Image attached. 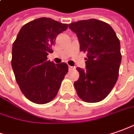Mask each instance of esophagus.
<instances>
[{
  "label": "esophagus",
  "mask_w": 134,
  "mask_h": 134,
  "mask_svg": "<svg viewBox=\"0 0 134 134\" xmlns=\"http://www.w3.org/2000/svg\"><path fill=\"white\" fill-rule=\"evenodd\" d=\"M75 67L69 66V70H75Z\"/></svg>",
  "instance_id": "34e87169"
}]
</instances>
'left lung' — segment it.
Returning <instances> with one entry per match:
<instances>
[{
  "mask_svg": "<svg viewBox=\"0 0 134 134\" xmlns=\"http://www.w3.org/2000/svg\"><path fill=\"white\" fill-rule=\"evenodd\" d=\"M76 34L80 51L87 53L86 69L78 67L79 79L74 86L79 97L87 103L103 100L117 82L122 55L120 42L114 31L96 19L69 24Z\"/></svg>",
  "mask_w": 134,
  "mask_h": 134,
  "instance_id": "8db88e82",
  "label": "left lung"
}]
</instances>
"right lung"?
<instances>
[{
    "label": "right lung",
    "mask_w": 134,
    "mask_h": 134,
    "mask_svg": "<svg viewBox=\"0 0 134 134\" xmlns=\"http://www.w3.org/2000/svg\"><path fill=\"white\" fill-rule=\"evenodd\" d=\"M68 25L41 17L21 28L12 45V67L23 94L34 103L45 104L56 96L68 65L55 64L47 55L53 53L55 38Z\"/></svg>",
    "instance_id": "add662e5"
}]
</instances>
